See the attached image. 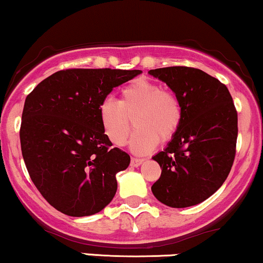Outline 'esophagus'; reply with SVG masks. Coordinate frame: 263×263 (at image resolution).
Returning <instances> with one entry per match:
<instances>
[{"instance_id": "esophagus-1", "label": "esophagus", "mask_w": 263, "mask_h": 263, "mask_svg": "<svg viewBox=\"0 0 263 263\" xmlns=\"http://www.w3.org/2000/svg\"><path fill=\"white\" fill-rule=\"evenodd\" d=\"M143 159H138V158H132V161H130V165L132 166H134V167H137V166H139V165H141L143 164Z\"/></svg>"}]
</instances>
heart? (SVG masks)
<instances>
[{"label": "heart", "mask_w": 263, "mask_h": 263, "mask_svg": "<svg viewBox=\"0 0 263 263\" xmlns=\"http://www.w3.org/2000/svg\"><path fill=\"white\" fill-rule=\"evenodd\" d=\"M103 130L114 145L123 146L132 132L137 130L130 147L137 154L152 152L161 143L170 141L182 122V107L173 92L146 79H137L120 92L119 102L105 99L99 108Z\"/></svg>", "instance_id": "heart-1"}]
</instances>
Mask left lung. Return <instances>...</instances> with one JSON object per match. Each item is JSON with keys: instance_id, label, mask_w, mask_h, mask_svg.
<instances>
[{"instance_id": "1", "label": "left lung", "mask_w": 263, "mask_h": 263, "mask_svg": "<svg viewBox=\"0 0 263 263\" xmlns=\"http://www.w3.org/2000/svg\"><path fill=\"white\" fill-rule=\"evenodd\" d=\"M175 93L182 122L163 152L153 156L161 175L152 191L170 208L197 205L216 193L231 170L237 140V111L225 84L201 69L149 70Z\"/></svg>"}]
</instances>
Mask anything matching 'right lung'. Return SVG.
Instances as JSON below:
<instances>
[{
	"label": "right lung",
	"mask_w": 263,
	"mask_h": 263,
	"mask_svg": "<svg viewBox=\"0 0 263 263\" xmlns=\"http://www.w3.org/2000/svg\"><path fill=\"white\" fill-rule=\"evenodd\" d=\"M141 70H60L28 94L20 129L31 180L54 209L82 217L102 211L117 193L130 156L103 130L99 108L113 88Z\"/></svg>",
	"instance_id": "obj_1"
}]
</instances>
